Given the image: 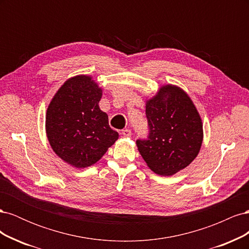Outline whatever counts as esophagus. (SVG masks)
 Instances as JSON below:
<instances>
[{
  "mask_svg": "<svg viewBox=\"0 0 249 249\" xmlns=\"http://www.w3.org/2000/svg\"><path fill=\"white\" fill-rule=\"evenodd\" d=\"M122 134L124 135V137H131V135H132L130 129H124V130H123V131H122Z\"/></svg>",
  "mask_w": 249,
  "mask_h": 249,
  "instance_id": "34e87169",
  "label": "esophagus"
}]
</instances>
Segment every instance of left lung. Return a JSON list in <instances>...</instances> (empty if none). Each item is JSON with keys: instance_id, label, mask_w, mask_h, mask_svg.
Returning a JSON list of instances; mask_svg holds the SVG:
<instances>
[{"instance_id": "1", "label": "left lung", "mask_w": 249, "mask_h": 249, "mask_svg": "<svg viewBox=\"0 0 249 249\" xmlns=\"http://www.w3.org/2000/svg\"><path fill=\"white\" fill-rule=\"evenodd\" d=\"M147 137L137 139L139 153L148 167L160 176H172L197 156L202 124L190 97L167 85L146 104Z\"/></svg>"}]
</instances>
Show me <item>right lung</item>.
I'll list each match as a JSON object with an SVG mask.
<instances>
[{
	"mask_svg": "<svg viewBox=\"0 0 249 249\" xmlns=\"http://www.w3.org/2000/svg\"><path fill=\"white\" fill-rule=\"evenodd\" d=\"M102 89L91 78L74 77L64 83L52 100L46 127L53 150L74 167L99 161L118 138L108 115L99 107Z\"/></svg>",
	"mask_w": 249,
	"mask_h": 249,
	"instance_id": "add662e5",
	"label": "right lung"
}]
</instances>
